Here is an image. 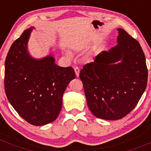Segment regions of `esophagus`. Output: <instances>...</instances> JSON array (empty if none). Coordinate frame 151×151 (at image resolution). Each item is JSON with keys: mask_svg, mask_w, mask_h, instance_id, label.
<instances>
[{"mask_svg": "<svg viewBox=\"0 0 151 151\" xmlns=\"http://www.w3.org/2000/svg\"><path fill=\"white\" fill-rule=\"evenodd\" d=\"M74 72H75V74H76V77H79V72H80V70H79V69L77 67H74Z\"/></svg>", "mask_w": 151, "mask_h": 151, "instance_id": "1", "label": "esophagus"}]
</instances>
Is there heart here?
Returning <instances> with one entry per match:
<instances>
[{"instance_id": "heart-1", "label": "heart", "mask_w": 151, "mask_h": 151, "mask_svg": "<svg viewBox=\"0 0 151 151\" xmlns=\"http://www.w3.org/2000/svg\"><path fill=\"white\" fill-rule=\"evenodd\" d=\"M65 53L66 56L68 57V58H71V57H72V55H71V53L69 51H67H67H65Z\"/></svg>"}]
</instances>
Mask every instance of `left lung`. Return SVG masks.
<instances>
[{
    "label": "left lung",
    "mask_w": 151,
    "mask_h": 151,
    "mask_svg": "<svg viewBox=\"0 0 151 151\" xmlns=\"http://www.w3.org/2000/svg\"><path fill=\"white\" fill-rule=\"evenodd\" d=\"M117 45L103 51L80 71L88 107L96 117L118 120L136 107L148 81L141 45L124 29L118 28Z\"/></svg>",
    "instance_id": "8db88e82"
}]
</instances>
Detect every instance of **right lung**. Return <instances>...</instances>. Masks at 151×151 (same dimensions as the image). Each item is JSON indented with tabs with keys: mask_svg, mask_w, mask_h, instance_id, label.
<instances>
[{
	"mask_svg": "<svg viewBox=\"0 0 151 151\" xmlns=\"http://www.w3.org/2000/svg\"><path fill=\"white\" fill-rule=\"evenodd\" d=\"M34 27L23 32L10 47L5 63V90L12 106L34 126L53 122L62 106V96L76 77L72 67L56 65L52 55L35 58L27 43Z\"/></svg>",
	"mask_w": 151,
	"mask_h": 151,
	"instance_id": "obj_1",
	"label": "right lung"
}]
</instances>
